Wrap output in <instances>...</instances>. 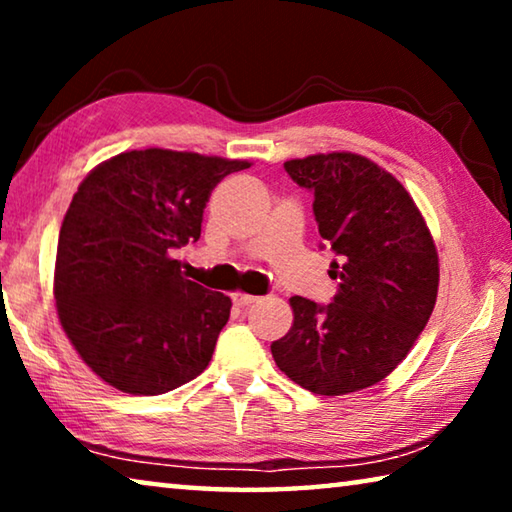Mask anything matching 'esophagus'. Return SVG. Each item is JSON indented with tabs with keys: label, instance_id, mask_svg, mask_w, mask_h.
Segmentation results:
<instances>
[{
	"label": "esophagus",
	"instance_id": "1",
	"mask_svg": "<svg viewBox=\"0 0 512 512\" xmlns=\"http://www.w3.org/2000/svg\"><path fill=\"white\" fill-rule=\"evenodd\" d=\"M255 300H257V298L250 296V293H241V291L232 293V302H235L237 307H248V305H253Z\"/></svg>",
	"mask_w": 512,
	"mask_h": 512
}]
</instances>
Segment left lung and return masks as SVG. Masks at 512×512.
<instances>
[{"mask_svg":"<svg viewBox=\"0 0 512 512\" xmlns=\"http://www.w3.org/2000/svg\"><path fill=\"white\" fill-rule=\"evenodd\" d=\"M314 194L320 248L336 253L332 305L291 298L293 327L271 352L284 375L316 395L368 388L397 368L438 296V253L400 180L357 153L284 162Z\"/></svg>","mask_w":512,"mask_h":512,"instance_id":"obj_1","label":"left lung"}]
</instances>
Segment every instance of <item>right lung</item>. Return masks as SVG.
Segmentation results:
<instances>
[{"label": "right lung", "mask_w": 512, "mask_h": 512, "mask_svg": "<svg viewBox=\"0 0 512 512\" xmlns=\"http://www.w3.org/2000/svg\"><path fill=\"white\" fill-rule=\"evenodd\" d=\"M246 160L144 149L99 164L58 237L54 296L67 339L117 391L162 395L207 368L230 318L223 293L169 253L201 237L212 189Z\"/></svg>", "instance_id": "right-lung-1"}]
</instances>
